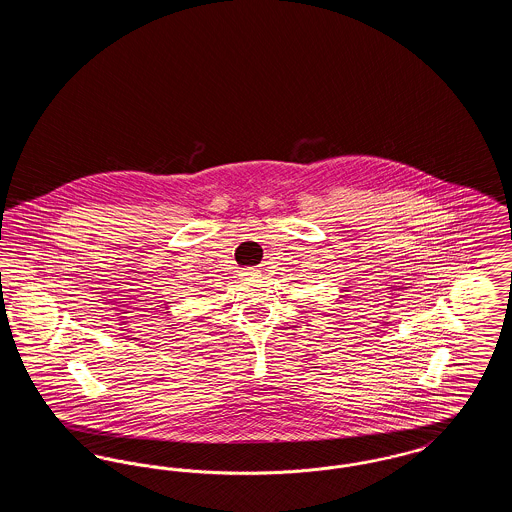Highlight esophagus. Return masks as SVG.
<instances>
[{
  "instance_id": "obj_1",
  "label": "esophagus",
  "mask_w": 512,
  "mask_h": 512,
  "mask_svg": "<svg viewBox=\"0 0 512 512\" xmlns=\"http://www.w3.org/2000/svg\"><path fill=\"white\" fill-rule=\"evenodd\" d=\"M257 270L255 268H244V276H255Z\"/></svg>"
}]
</instances>
